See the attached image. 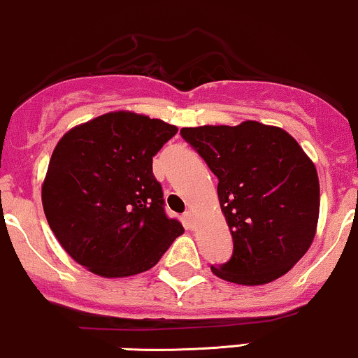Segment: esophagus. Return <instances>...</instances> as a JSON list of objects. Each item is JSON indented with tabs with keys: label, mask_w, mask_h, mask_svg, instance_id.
Listing matches in <instances>:
<instances>
[{
	"label": "esophagus",
	"mask_w": 358,
	"mask_h": 358,
	"mask_svg": "<svg viewBox=\"0 0 358 358\" xmlns=\"http://www.w3.org/2000/svg\"><path fill=\"white\" fill-rule=\"evenodd\" d=\"M183 221H185V226L188 229H194L195 227V214L192 210H187L185 214H183Z\"/></svg>",
	"instance_id": "1"
}]
</instances>
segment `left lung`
I'll return each instance as SVG.
<instances>
[{
    "label": "left lung",
    "instance_id": "left-lung-1",
    "mask_svg": "<svg viewBox=\"0 0 358 358\" xmlns=\"http://www.w3.org/2000/svg\"><path fill=\"white\" fill-rule=\"evenodd\" d=\"M180 134L217 176L233 236V257L212 265V273L239 285L287 273L311 246L320 217L316 166L297 141L257 120L183 127Z\"/></svg>",
    "mask_w": 358,
    "mask_h": 358
}]
</instances>
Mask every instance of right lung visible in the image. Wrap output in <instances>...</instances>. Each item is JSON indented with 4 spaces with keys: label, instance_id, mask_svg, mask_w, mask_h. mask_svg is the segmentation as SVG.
<instances>
[{
    "label": "right lung",
    "instance_id": "obj_1",
    "mask_svg": "<svg viewBox=\"0 0 358 358\" xmlns=\"http://www.w3.org/2000/svg\"><path fill=\"white\" fill-rule=\"evenodd\" d=\"M175 125L119 110L76 125L59 139L42 183V206L66 253L105 278L152 268L183 234L166 217L152 156Z\"/></svg>",
    "mask_w": 358,
    "mask_h": 358
}]
</instances>
